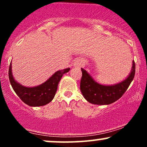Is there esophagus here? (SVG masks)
<instances>
[{"mask_svg": "<svg viewBox=\"0 0 147 147\" xmlns=\"http://www.w3.org/2000/svg\"><path fill=\"white\" fill-rule=\"evenodd\" d=\"M83 61H82V60L81 59H77L75 60V61H74L73 63V65L75 67H77V68H81V67L82 66V65H83Z\"/></svg>", "mask_w": 147, "mask_h": 147, "instance_id": "obj_1", "label": "esophagus"}]
</instances>
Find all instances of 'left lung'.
<instances>
[{
    "label": "left lung",
    "instance_id": "1",
    "mask_svg": "<svg viewBox=\"0 0 147 147\" xmlns=\"http://www.w3.org/2000/svg\"><path fill=\"white\" fill-rule=\"evenodd\" d=\"M129 75L125 79L113 85H103L97 83L86 70L82 69L80 90L82 95L88 102L97 105H109L120 98L126 92L136 72V64L132 62Z\"/></svg>",
    "mask_w": 147,
    "mask_h": 147
}]
</instances>
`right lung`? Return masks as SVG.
<instances>
[{
    "label": "right lung",
    "mask_w": 147,
    "mask_h": 147,
    "mask_svg": "<svg viewBox=\"0 0 147 147\" xmlns=\"http://www.w3.org/2000/svg\"><path fill=\"white\" fill-rule=\"evenodd\" d=\"M70 68L55 72L44 83L34 87H27L16 82L12 75L11 62L9 68V79L12 88L25 104L30 106H41L50 103L55 97L58 84L63 74Z\"/></svg>",
    "instance_id": "obj_1"
}]
</instances>
